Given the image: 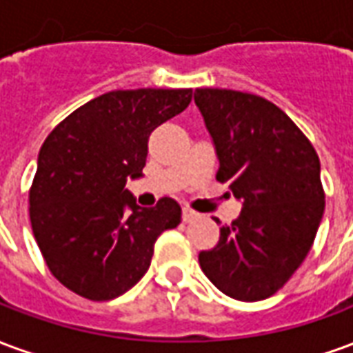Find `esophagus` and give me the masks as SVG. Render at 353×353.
<instances>
[{"instance_id": "34e87169", "label": "esophagus", "mask_w": 353, "mask_h": 353, "mask_svg": "<svg viewBox=\"0 0 353 353\" xmlns=\"http://www.w3.org/2000/svg\"><path fill=\"white\" fill-rule=\"evenodd\" d=\"M196 217H200L199 212H194V210H191V208H183V221L185 223L194 221Z\"/></svg>"}]
</instances>
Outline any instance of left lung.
<instances>
[{"label": "left lung", "instance_id": "1", "mask_svg": "<svg viewBox=\"0 0 353 353\" xmlns=\"http://www.w3.org/2000/svg\"><path fill=\"white\" fill-rule=\"evenodd\" d=\"M194 101L214 138L217 181L242 200L199 263L225 295L253 303L278 293L303 265L325 210L319 157L278 105L229 88H196Z\"/></svg>", "mask_w": 353, "mask_h": 353}]
</instances>
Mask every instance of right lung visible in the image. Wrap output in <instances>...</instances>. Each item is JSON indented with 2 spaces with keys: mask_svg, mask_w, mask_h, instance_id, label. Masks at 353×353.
Segmentation results:
<instances>
[{
  "mask_svg": "<svg viewBox=\"0 0 353 353\" xmlns=\"http://www.w3.org/2000/svg\"><path fill=\"white\" fill-rule=\"evenodd\" d=\"M191 98V88L111 90L75 109L45 139L28 194L30 221L64 288L88 301L123 295L147 272L157 238L181 223L174 199L141 208L124 185L141 176L151 132Z\"/></svg>",
  "mask_w": 353,
  "mask_h": 353,
  "instance_id": "right-lung-1",
  "label": "right lung"
}]
</instances>
